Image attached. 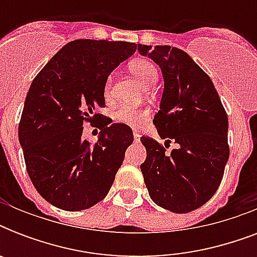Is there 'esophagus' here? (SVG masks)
Masks as SVG:
<instances>
[{"instance_id": "1", "label": "esophagus", "mask_w": 257, "mask_h": 257, "mask_svg": "<svg viewBox=\"0 0 257 257\" xmlns=\"http://www.w3.org/2000/svg\"><path fill=\"white\" fill-rule=\"evenodd\" d=\"M133 139H135V141H140V132L139 131H133Z\"/></svg>"}]
</instances>
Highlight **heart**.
I'll return each instance as SVG.
<instances>
[{
	"label": "heart",
	"instance_id": "b5f03b06",
	"mask_svg": "<svg viewBox=\"0 0 257 257\" xmlns=\"http://www.w3.org/2000/svg\"><path fill=\"white\" fill-rule=\"evenodd\" d=\"M129 70L135 77L140 81V84L145 88H151L156 84L157 70L152 62L145 58H136L133 61L129 62ZM112 84V77H109L105 82V92L108 93L109 88ZM148 117V110L141 108H132V106H120L113 112V121L118 124H125L129 126H140Z\"/></svg>",
	"mask_w": 257,
	"mask_h": 257
}]
</instances>
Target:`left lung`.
<instances>
[{
  "label": "left lung",
  "instance_id": "obj_1",
  "mask_svg": "<svg viewBox=\"0 0 257 257\" xmlns=\"http://www.w3.org/2000/svg\"><path fill=\"white\" fill-rule=\"evenodd\" d=\"M137 50L156 62L164 77L153 124L165 143L141 137L145 185L159 207L188 213L207 203L221 183L229 157L228 116L209 76L184 50L168 45ZM171 142L176 148L167 153Z\"/></svg>",
  "mask_w": 257,
  "mask_h": 257
}]
</instances>
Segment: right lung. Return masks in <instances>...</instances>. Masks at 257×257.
<instances>
[{
  "label": "right lung",
  "mask_w": 257,
  "mask_h": 257,
  "mask_svg": "<svg viewBox=\"0 0 257 257\" xmlns=\"http://www.w3.org/2000/svg\"><path fill=\"white\" fill-rule=\"evenodd\" d=\"M136 50L135 42L74 40L32 82L18 139L34 188L54 207L82 211L108 195L133 133L96 109L105 106L109 74ZM85 120L100 121L94 145L82 139Z\"/></svg>",
  "instance_id": "obj_1"
}]
</instances>
